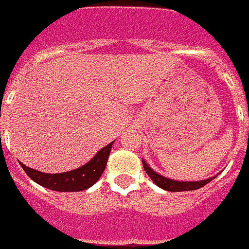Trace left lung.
I'll list each match as a JSON object with an SVG mask.
<instances>
[{
	"label": "left lung",
	"mask_w": 249,
	"mask_h": 249,
	"mask_svg": "<svg viewBox=\"0 0 249 249\" xmlns=\"http://www.w3.org/2000/svg\"><path fill=\"white\" fill-rule=\"evenodd\" d=\"M143 167L145 172H147L148 176L152 178L154 183H156L158 187L166 190V191L171 192H178V191H191V190H197L202 186H205L206 183H209L212 179L215 178L214 177H210V178L201 179V181H176V179L167 178V177L162 176L160 173H157L156 171H153L145 163V160H143Z\"/></svg>",
	"instance_id": "left-lung-1"
}]
</instances>
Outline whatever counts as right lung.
<instances>
[{
  "mask_svg": "<svg viewBox=\"0 0 249 249\" xmlns=\"http://www.w3.org/2000/svg\"><path fill=\"white\" fill-rule=\"evenodd\" d=\"M112 144L114 142L100 149L92 160H89L82 167L73 171H68V172L44 173L34 170V168H30V167H26L21 162L20 164H21L22 170L26 172V175L43 187L60 192L83 191V190L95 185L97 179L101 177L102 172L105 171Z\"/></svg>",
  "mask_w": 249,
  "mask_h": 249,
  "instance_id": "1",
  "label": "right lung"
}]
</instances>
